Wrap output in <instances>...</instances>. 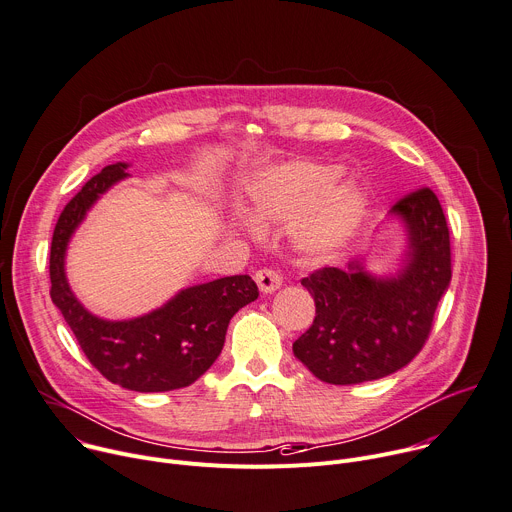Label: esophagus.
Masks as SVG:
<instances>
[{"label":"esophagus","instance_id":"34e87169","mask_svg":"<svg viewBox=\"0 0 512 512\" xmlns=\"http://www.w3.org/2000/svg\"><path fill=\"white\" fill-rule=\"evenodd\" d=\"M255 282L263 294H271L282 288V275L273 269H259L255 271Z\"/></svg>","mask_w":512,"mask_h":512}]
</instances>
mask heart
Here are the masks:
<instances>
[{"label":"heart","mask_w":512,"mask_h":512,"mask_svg":"<svg viewBox=\"0 0 512 512\" xmlns=\"http://www.w3.org/2000/svg\"><path fill=\"white\" fill-rule=\"evenodd\" d=\"M341 169L290 161L255 171L247 181V212L257 224L292 222L296 243L316 257L339 251L367 212V194L355 181L337 183Z\"/></svg>","instance_id":"1"}]
</instances>
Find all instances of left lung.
<instances>
[{
  "label": "left lung",
  "mask_w": 512,
  "mask_h": 512,
  "mask_svg": "<svg viewBox=\"0 0 512 512\" xmlns=\"http://www.w3.org/2000/svg\"><path fill=\"white\" fill-rule=\"evenodd\" d=\"M390 212L408 232V251L396 275H371L355 259L347 269L322 267L302 280L316 316L292 349L327 384L380 380L410 363L425 347L437 304L449 288V228L433 190L404 196Z\"/></svg>",
  "instance_id": "1"
}]
</instances>
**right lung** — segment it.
I'll return each mask as SVG.
<instances>
[{
  "label": "right lung",
  "instance_id": "right-lung-1",
  "mask_svg": "<svg viewBox=\"0 0 512 512\" xmlns=\"http://www.w3.org/2000/svg\"><path fill=\"white\" fill-rule=\"evenodd\" d=\"M128 163H114L91 177L65 206L51 243V298L79 347L100 374L126 390L169 392L194 384L224 347L230 318L257 300L249 275L185 288L161 308L130 320H104L75 298L65 275V253L87 210L124 177Z\"/></svg>",
  "mask_w": 512,
  "mask_h": 512
}]
</instances>
